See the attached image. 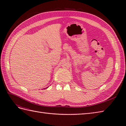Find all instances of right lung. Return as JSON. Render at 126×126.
Listing matches in <instances>:
<instances>
[{"instance_id": "right-lung-1", "label": "right lung", "mask_w": 126, "mask_h": 126, "mask_svg": "<svg viewBox=\"0 0 126 126\" xmlns=\"http://www.w3.org/2000/svg\"><path fill=\"white\" fill-rule=\"evenodd\" d=\"M47 88H48V87H47Z\"/></svg>"}]
</instances>
